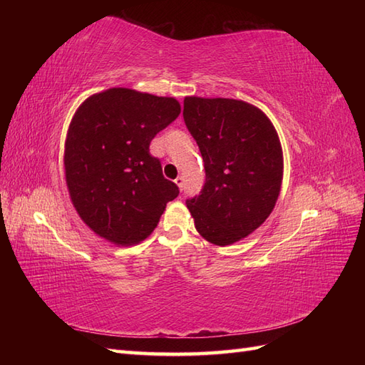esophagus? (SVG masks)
I'll return each mask as SVG.
<instances>
[{"instance_id":"1","label":"esophagus","mask_w":365,"mask_h":365,"mask_svg":"<svg viewBox=\"0 0 365 365\" xmlns=\"http://www.w3.org/2000/svg\"><path fill=\"white\" fill-rule=\"evenodd\" d=\"M175 184L180 187V190H182V187H184V178H182V176H178V178L175 180Z\"/></svg>"}]
</instances>
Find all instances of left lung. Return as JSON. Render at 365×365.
<instances>
[{
  "label": "left lung",
  "mask_w": 365,
  "mask_h": 365,
  "mask_svg": "<svg viewBox=\"0 0 365 365\" xmlns=\"http://www.w3.org/2000/svg\"><path fill=\"white\" fill-rule=\"evenodd\" d=\"M184 121L205 169L201 193L187 200L210 244L231 245L257 230L277 202L283 153L263 111L235 98H184Z\"/></svg>",
  "instance_id": "obj_1"
}]
</instances>
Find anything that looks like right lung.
I'll use <instances>...</instances> for the list:
<instances>
[{
	"instance_id": "right-lung-1",
	"label": "right lung",
	"mask_w": 365,
	"mask_h": 365,
	"mask_svg": "<svg viewBox=\"0 0 365 365\" xmlns=\"http://www.w3.org/2000/svg\"><path fill=\"white\" fill-rule=\"evenodd\" d=\"M180 102L129 88H109L77 108L65 140V180L81 219L115 245H135L160 222L180 190L149 153Z\"/></svg>"
}]
</instances>
